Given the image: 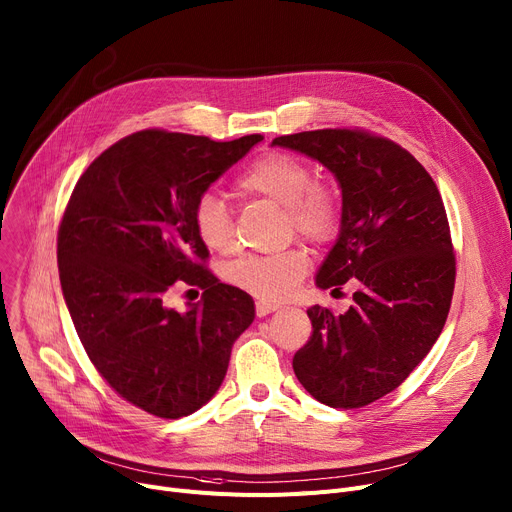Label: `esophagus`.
<instances>
[{"label": "esophagus", "mask_w": 512, "mask_h": 512, "mask_svg": "<svg viewBox=\"0 0 512 512\" xmlns=\"http://www.w3.org/2000/svg\"><path fill=\"white\" fill-rule=\"evenodd\" d=\"M279 308H281V306L275 304V302H264V299H260V302H256V316H258V318L268 316L270 312H275V310H279Z\"/></svg>", "instance_id": "1"}]
</instances>
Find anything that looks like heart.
Returning a JSON list of instances; mask_svg holds the SVG:
<instances>
[{
    "label": "heart",
    "mask_w": 512,
    "mask_h": 512,
    "mask_svg": "<svg viewBox=\"0 0 512 512\" xmlns=\"http://www.w3.org/2000/svg\"><path fill=\"white\" fill-rule=\"evenodd\" d=\"M235 188L244 196L264 198L285 208L287 227L304 235L310 242L326 244L335 239L343 204L339 192L314 182V171L302 157L273 150L252 161L235 179ZM194 229L200 242L215 252H227L233 242L231 217L225 202L204 192L194 204ZM310 266L304 248H289L277 254H248L225 266V279L237 289H244L264 299L289 295L302 281Z\"/></svg>",
    "instance_id": "b5f03b06"
}]
</instances>
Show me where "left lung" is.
I'll return each mask as SVG.
<instances>
[{"instance_id": "obj_1", "label": "left lung", "mask_w": 512, "mask_h": 512, "mask_svg": "<svg viewBox=\"0 0 512 512\" xmlns=\"http://www.w3.org/2000/svg\"><path fill=\"white\" fill-rule=\"evenodd\" d=\"M337 177L343 221L316 285H357L343 314L312 306L310 341L293 355L308 393L357 409L395 390L440 337L455 291V254L440 192L397 142L364 130L279 136Z\"/></svg>"}]
</instances>
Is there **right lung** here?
Masks as SVG:
<instances>
[{"instance_id": "obj_1", "label": "right lung", "mask_w": 512, "mask_h": 512, "mask_svg": "<svg viewBox=\"0 0 512 512\" xmlns=\"http://www.w3.org/2000/svg\"><path fill=\"white\" fill-rule=\"evenodd\" d=\"M260 140L136 132L88 165L64 210L57 266L80 343L115 393L150 415L177 419L213 399L254 320V299L204 266L192 215ZM177 280L205 289L186 313L166 306Z\"/></svg>"}]
</instances>
